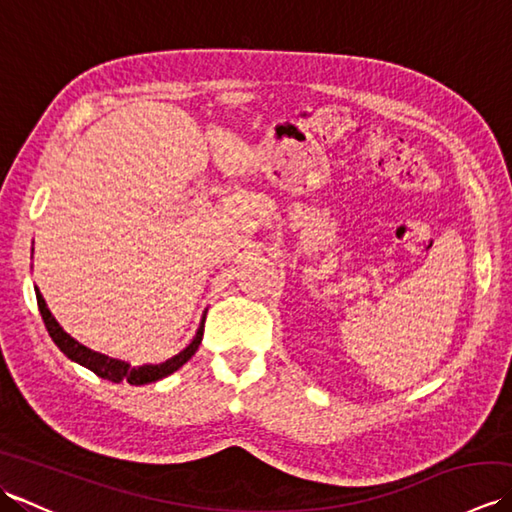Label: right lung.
Wrapping results in <instances>:
<instances>
[{
	"instance_id": "add662e5",
	"label": "right lung",
	"mask_w": 512,
	"mask_h": 512,
	"mask_svg": "<svg viewBox=\"0 0 512 512\" xmlns=\"http://www.w3.org/2000/svg\"><path fill=\"white\" fill-rule=\"evenodd\" d=\"M35 292H37V306H39V312H41V319H43V323H46V330H48V334L52 336V341L57 343L59 350H61L65 356H68L70 361L92 369V372H94L96 376L112 380V383H121V380H127L129 385L156 383V380L173 374V372H176V369H180L184 363H187L189 358H191L195 352H198V347H200V343H202L204 319H202V323H200L198 332H195L193 341H191L187 347H184V350H182L180 354L171 356V358H167L165 363H158V365H140V367H132V365L125 363V361H118V358H110V356H105V354H101V352H94V350H90V347H85V345H81L79 341H74L72 336H70L68 332H65V330L61 328V325L57 323V319L52 317V312L48 310L46 301H43L39 288H35Z\"/></svg>"
}]
</instances>
